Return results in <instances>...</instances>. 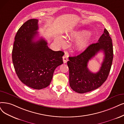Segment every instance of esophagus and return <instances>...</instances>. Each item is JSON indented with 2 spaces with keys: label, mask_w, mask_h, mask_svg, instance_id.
<instances>
[{
  "label": "esophagus",
  "mask_w": 124,
  "mask_h": 124,
  "mask_svg": "<svg viewBox=\"0 0 124 124\" xmlns=\"http://www.w3.org/2000/svg\"><path fill=\"white\" fill-rule=\"evenodd\" d=\"M62 58H63V63H66L68 61V54L67 53H65V55H64V56H63Z\"/></svg>",
  "instance_id": "esophagus-1"
}]
</instances>
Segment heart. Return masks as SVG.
<instances>
[{"instance_id": "b5f03b06", "label": "heart", "mask_w": 124, "mask_h": 124, "mask_svg": "<svg viewBox=\"0 0 124 124\" xmlns=\"http://www.w3.org/2000/svg\"><path fill=\"white\" fill-rule=\"evenodd\" d=\"M70 36L71 37L75 38H79L81 37L85 36L84 38L78 40L77 43L78 47L79 48H81L85 46L86 42V39L90 37L91 32H87L85 31H82L77 32H74L70 34ZM55 41L57 43L58 45L61 46H64L66 44L65 39L62 37H56V38L55 39Z\"/></svg>"}]
</instances>
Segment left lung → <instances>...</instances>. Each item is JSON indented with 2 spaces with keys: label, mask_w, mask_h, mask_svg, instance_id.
<instances>
[{
  "label": "left lung",
  "mask_w": 124,
  "mask_h": 124,
  "mask_svg": "<svg viewBox=\"0 0 124 124\" xmlns=\"http://www.w3.org/2000/svg\"><path fill=\"white\" fill-rule=\"evenodd\" d=\"M100 51L105 53V58L98 72H91L87 68L88 61ZM112 39L106 29L99 39L79 55L69 57L67 65L69 69V83L72 90L83 93L95 90L101 86L108 76L113 60Z\"/></svg>",
  "instance_id": "obj_1"
}]
</instances>
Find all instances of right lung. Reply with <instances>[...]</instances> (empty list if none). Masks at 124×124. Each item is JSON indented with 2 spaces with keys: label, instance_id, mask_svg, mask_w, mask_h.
I'll return each mask as SVG.
<instances>
[{
  "label": "right lung",
  "instance_id": "obj_1",
  "mask_svg": "<svg viewBox=\"0 0 124 124\" xmlns=\"http://www.w3.org/2000/svg\"><path fill=\"white\" fill-rule=\"evenodd\" d=\"M38 20L30 19L18 31L14 43L12 60L17 75L24 85L36 90L47 87L53 73L63 63L64 52L49 48L43 38L36 40Z\"/></svg>",
  "mask_w": 124,
  "mask_h": 124
}]
</instances>
